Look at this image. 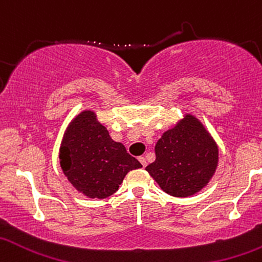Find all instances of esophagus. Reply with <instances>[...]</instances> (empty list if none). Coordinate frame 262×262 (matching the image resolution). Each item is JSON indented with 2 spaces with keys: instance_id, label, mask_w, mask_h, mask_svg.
Instances as JSON below:
<instances>
[{
  "instance_id": "esophagus-1",
  "label": "esophagus",
  "mask_w": 262,
  "mask_h": 262,
  "mask_svg": "<svg viewBox=\"0 0 262 262\" xmlns=\"http://www.w3.org/2000/svg\"><path fill=\"white\" fill-rule=\"evenodd\" d=\"M139 161H140V163L142 164V167H146L147 166V162H146V158L145 157H139Z\"/></svg>"
}]
</instances>
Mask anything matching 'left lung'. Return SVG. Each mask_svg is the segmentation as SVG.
Returning <instances> with one entry per match:
<instances>
[{
    "mask_svg": "<svg viewBox=\"0 0 262 262\" xmlns=\"http://www.w3.org/2000/svg\"><path fill=\"white\" fill-rule=\"evenodd\" d=\"M147 172L166 193L189 196L204 188L218 166V146L198 119L186 115L162 135Z\"/></svg>",
    "mask_w": 262,
    "mask_h": 262,
    "instance_id": "8db88e82",
    "label": "left lung"
}]
</instances>
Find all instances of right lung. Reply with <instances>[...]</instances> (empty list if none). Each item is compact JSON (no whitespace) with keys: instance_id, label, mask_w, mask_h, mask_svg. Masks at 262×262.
<instances>
[{"instance_id":"obj_1","label":"right lung","mask_w":262,"mask_h":262,"mask_svg":"<svg viewBox=\"0 0 262 262\" xmlns=\"http://www.w3.org/2000/svg\"><path fill=\"white\" fill-rule=\"evenodd\" d=\"M59 158L63 173L75 189L98 199L114 194L130 170L142 167L122 143L111 139L90 110L79 114L68 126Z\"/></svg>"}]
</instances>
